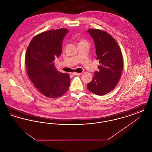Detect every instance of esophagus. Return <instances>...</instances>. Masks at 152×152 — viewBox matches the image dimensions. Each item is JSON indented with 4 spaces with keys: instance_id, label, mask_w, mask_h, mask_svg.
<instances>
[{
    "instance_id": "34e87169",
    "label": "esophagus",
    "mask_w": 152,
    "mask_h": 152,
    "mask_svg": "<svg viewBox=\"0 0 152 152\" xmlns=\"http://www.w3.org/2000/svg\"><path fill=\"white\" fill-rule=\"evenodd\" d=\"M82 73H76V72H73L72 73V75L73 76H76V75H81Z\"/></svg>"
}]
</instances>
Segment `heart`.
Instances as JSON below:
<instances>
[{"label": "heart", "mask_w": 152, "mask_h": 152, "mask_svg": "<svg viewBox=\"0 0 152 152\" xmlns=\"http://www.w3.org/2000/svg\"><path fill=\"white\" fill-rule=\"evenodd\" d=\"M78 40H79V43H83V42H86V41L85 40H84V39H78Z\"/></svg>", "instance_id": "1"}]
</instances>
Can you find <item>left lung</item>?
<instances>
[{
    "label": "left lung",
    "mask_w": 152,
    "mask_h": 152,
    "mask_svg": "<svg viewBox=\"0 0 152 152\" xmlns=\"http://www.w3.org/2000/svg\"><path fill=\"white\" fill-rule=\"evenodd\" d=\"M94 40L96 59L99 60V72L94 73L93 79L87 84L88 90L102 96L113 91L123 72V55L115 39L101 29H88Z\"/></svg>",
    "instance_id": "left-lung-1"
}]
</instances>
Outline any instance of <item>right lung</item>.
Returning a JSON list of instances; mask_svg holds the SVG:
<instances>
[{
    "label": "right lung",
    "instance_id": "right-lung-1",
    "mask_svg": "<svg viewBox=\"0 0 152 152\" xmlns=\"http://www.w3.org/2000/svg\"><path fill=\"white\" fill-rule=\"evenodd\" d=\"M68 30L52 29L42 32L32 39L25 62L27 74L36 89L49 98L65 94L70 85L69 75L59 72L53 61L62 52V42Z\"/></svg>",
    "mask_w": 152,
    "mask_h": 152
}]
</instances>
